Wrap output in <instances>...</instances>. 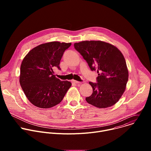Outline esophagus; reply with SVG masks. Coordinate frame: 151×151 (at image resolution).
Segmentation results:
<instances>
[{"label":"esophagus","instance_id":"obj_1","mask_svg":"<svg viewBox=\"0 0 151 151\" xmlns=\"http://www.w3.org/2000/svg\"><path fill=\"white\" fill-rule=\"evenodd\" d=\"M72 82L73 83H76V84H77V83H80V82L77 81H75V80H72Z\"/></svg>","mask_w":151,"mask_h":151}]
</instances>
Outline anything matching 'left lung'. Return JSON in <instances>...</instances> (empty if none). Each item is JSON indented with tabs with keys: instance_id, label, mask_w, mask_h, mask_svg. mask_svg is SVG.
<instances>
[{
	"instance_id": "1",
	"label": "left lung",
	"mask_w": 151,
	"mask_h": 151,
	"mask_svg": "<svg viewBox=\"0 0 151 151\" xmlns=\"http://www.w3.org/2000/svg\"><path fill=\"white\" fill-rule=\"evenodd\" d=\"M74 47L91 70H97V83L89 82L93 94L86 97V101L99 108L114 105L125 91L128 79L126 61L121 52L114 45L100 40L82 41L75 43Z\"/></svg>"
}]
</instances>
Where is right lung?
I'll list each match as a JSON object with an SVG mask.
<instances>
[{"instance_id": "obj_1", "label": "right lung", "mask_w": 151, "mask_h": 151, "mask_svg": "<svg viewBox=\"0 0 151 151\" xmlns=\"http://www.w3.org/2000/svg\"><path fill=\"white\" fill-rule=\"evenodd\" d=\"M71 43L51 42L39 45L24 58L20 68L19 83L30 102L39 108L47 109L60 103L72 83L60 81L53 68L59 64L64 52Z\"/></svg>"}]
</instances>
